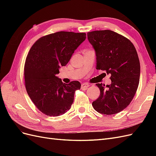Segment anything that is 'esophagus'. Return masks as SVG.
<instances>
[{
	"label": "esophagus",
	"mask_w": 156,
	"mask_h": 156,
	"mask_svg": "<svg viewBox=\"0 0 156 156\" xmlns=\"http://www.w3.org/2000/svg\"><path fill=\"white\" fill-rule=\"evenodd\" d=\"M89 86H90V84H88L87 83H83L81 84V88L82 89H87Z\"/></svg>",
	"instance_id": "obj_1"
}]
</instances>
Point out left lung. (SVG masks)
<instances>
[{"mask_svg": "<svg viewBox=\"0 0 156 156\" xmlns=\"http://www.w3.org/2000/svg\"><path fill=\"white\" fill-rule=\"evenodd\" d=\"M95 49L96 69L111 74V84L98 83L100 96L92 102L97 112L104 115L119 113L129 105L137 90L140 62L133 44L127 37L109 30L87 33Z\"/></svg>", "mask_w": 156, "mask_h": 156, "instance_id": "1", "label": "left lung"}]
</instances>
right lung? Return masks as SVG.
<instances>
[{
  "instance_id": "1",
  "label": "right lung",
  "mask_w": 156,
  "mask_h": 156,
  "mask_svg": "<svg viewBox=\"0 0 156 156\" xmlns=\"http://www.w3.org/2000/svg\"><path fill=\"white\" fill-rule=\"evenodd\" d=\"M86 33L60 31L42 36L33 44L24 67L27 94L37 109L49 116H58L72 107L75 92L81 84H65L56 76L66 65Z\"/></svg>"
}]
</instances>
